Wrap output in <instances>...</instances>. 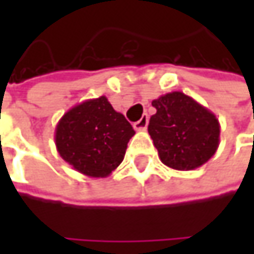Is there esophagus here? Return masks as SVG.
<instances>
[{
	"label": "esophagus",
	"instance_id": "1",
	"mask_svg": "<svg viewBox=\"0 0 254 254\" xmlns=\"http://www.w3.org/2000/svg\"><path fill=\"white\" fill-rule=\"evenodd\" d=\"M147 125H148V115H142V118L133 124V127H135V130H145Z\"/></svg>",
	"mask_w": 254,
	"mask_h": 254
}]
</instances>
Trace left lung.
<instances>
[{"mask_svg": "<svg viewBox=\"0 0 254 254\" xmlns=\"http://www.w3.org/2000/svg\"><path fill=\"white\" fill-rule=\"evenodd\" d=\"M151 104L156 115L150 118L148 133L162 163L192 171L216 153L221 125L204 106L181 91L165 94Z\"/></svg>", "mask_w": 254, "mask_h": 254, "instance_id": "8db88e82", "label": "left lung"}]
</instances>
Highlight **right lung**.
Segmentation results:
<instances>
[{
  "label": "right lung",
  "mask_w": 254,
  "mask_h": 254,
  "mask_svg": "<svg viewBox=\"0 0 254 254\" xmlns=\"http://www.w3.org/2000/svg\"><path fill=\"white\" fill-rule=\"evenodd\" d=\"M135 135L107 97L85 100L67 110L56 127V147L64 162L91 178L109 177L124 160Z\"/></svg>",
  "instance_id": "1"
}]
</instances>
